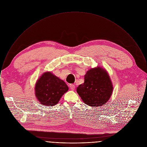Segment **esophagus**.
<instances>
[{"instance_id":"obj_1","label":"esophagus","mask_w":147,"mask_h":147,"mask_svg":"<svg viewBox=\"0 0 147 147\" xmlns=\"http://www.w3.org/2000/svg\"><path fill=\"white\" fill-rule=\"evenodd\" d=\"M69 87H70V89L71 90H74V89H75V85H73V84H70V85H69Z\"/></svg>"}]
</instances>
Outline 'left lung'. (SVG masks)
Instances as JSON below:
<instances>
[{"instance_id":"obj_1","label":"left lung","mask_w":147,"mask_h":147,"mask_svg":"<svg viewBox=\"0 0 147 147\" xmlns=\"http://www.w3.org/2000/svg\"><path fill=\"white\" fill-rule=\"evenodd\" d=\"M85 81L77 92L87 105L98 107L105 105L110 99L113 86L106 70L100 67L92 68L85 76Z\"/></svg>"}]
</instances>
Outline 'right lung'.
<instances>
[{"label":"right lung","instance_id":"right-lung-1","mask_svg":"<svg viewBox=\"0 0 147 147\" xmlns=\"http://www.w3.org/2000/svg\"><path fill=\"white\" fill-rule=\"evenodd\" d=\"M34 89L40 103L49 106L56 105L69 88L63 81L51 72H45L37 80Z\"/></svg>","mask_w":147,"mask_h":147}]
</instances>
